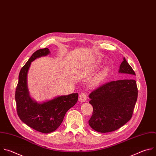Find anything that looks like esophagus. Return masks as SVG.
<instances>
[{
	"instance_id": "obj_1",
	"label": "esophagus",
	"mask_w": 156,
	"mask_h": 156,
	"mask_svg": "<svg viewBox=\"0 0 156 156\" xmlns=\"http://www.w3.org/2000/svg\"><path fill=\"white\" fill-rule=\"evenodd\" d=\"M87 100V94L85 93H82V94L80 95V97H79V101L80 102H85Z\"/></svg>"
}]
</instances>
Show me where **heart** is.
Listing matches in <instances>:
<instances>
[{
  "label": "heart",
  "instance_id": "obj_1",
  "mask_svg": "<svg viewBox=\"0 0 156 156\" xmlns=\"http://www.w3.org/2000/svg\"><path fill=\"white\" fill-rule=\"evenodd\" d=\"M95 68L98 67V63H97L95 66ZM109 74V69L108 68H105L102 71H101L99 73L97 74V76L93 79L92 81V84L93 85H100L108 76Z\"/></svg>",
  "mask_w": 156,
  "mask_h": 156
}]
</instances>
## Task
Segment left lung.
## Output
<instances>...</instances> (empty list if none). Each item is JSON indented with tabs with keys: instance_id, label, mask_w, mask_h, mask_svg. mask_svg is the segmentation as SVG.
Returning <instances> with one entry per match:
<instances>
[{
	"instance_id": "1",
	"label": "left lung",
	"mask_w": 156,
	"mask_h": 156,
	"mask_svg": "<svg viewBox=\"0 0 156 156\" xmlns=\"http://www.w3.org/2000/svg\"><path fill=\"white\" fill-rule=\"evenodd\" d=\"M119 73L135 76L132 68L123 58ZM89 103L93 106V114L89 126L100 133L116 130L129 122L132 117L138 98L136 81L133 79L106 83L89 95Z\"/></svg>"
}]
</instances>
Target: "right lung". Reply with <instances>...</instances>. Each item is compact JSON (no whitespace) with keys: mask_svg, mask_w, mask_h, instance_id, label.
<instances>
[{"mask_svg":"<svg viewBox=\"0 0 156 156\" xmlns=\"http://www.w3.org/2000/svg\"><path fill=\"white\" fill-rule=\"evenodd\" d=\"M48 48L35 51L21 68L15 91L16 110L20 119L29 127L39 132L49 133L56 130L63 120L66 112L77 102V93L62 95L41 103L29 95L27 73L31 62L50 54Z\"/></svg>","mask_w":156,"mask_h":156,"instance_id":"1","label":"right lung"}]
</instances>
